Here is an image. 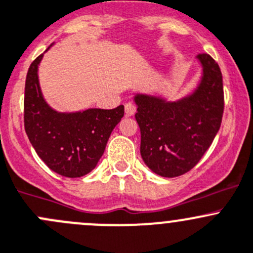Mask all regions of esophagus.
<instances>
[{"mask_svg":"<svg viewBox=\"0 0 253 253\" xmlns=\"http://www.w3.org/2000/svg\"><path fill=\"white\" fill-rule=\"evenodd\" d=\"M135 112H136V108L132 103H126V117H131L134 116Z\"/></svg>","mask_w":253,"mask_h":253,"instance_id":"obj_1","label":"esophagus"}]
</instances>
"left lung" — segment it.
Segmentation results:
<instances>
[{"label": "left lung", "instance_id": "left-lung-1", "mask_svg": "<svg viewBox=\"0 0 253 253\" xmlns=\"http://www.w3.org/2000/svg\"><path fill=\"white\" fill-rule=\"evenodd\" d=\"M203 76L196 91L177 102L136 94L135 114L146 166L162 177H178L191 171L211 145L221 126L224 89L219 65L208 54H199Z\"/></svg>", "mask_w": 253, "mask_h": 253}]
</instances>
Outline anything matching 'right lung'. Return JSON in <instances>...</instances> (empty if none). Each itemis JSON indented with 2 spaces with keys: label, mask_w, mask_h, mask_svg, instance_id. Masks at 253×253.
Wrapping results in <instances>:
<instances>
[{
  "label": "right lung",
  "mask_w": 253,
  "mask_h": 253,
  "mask_svg": "<svg viewBox=\"0 0 253 253\" xmlns=\"http://www.w3.org/2000/svg\"><path fill=\"white\" fill-rule=\"evenodd\" d=\"M31 64L24 88V129L38 156L50 169L76 178L89 173L103 155L107 141L124 116V106L59 113L42 98L38 65Z\"/></svg>",
  "instance_id": "1"
}]
</instances>
